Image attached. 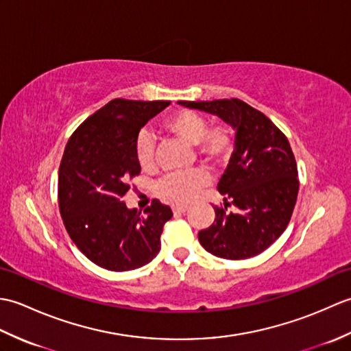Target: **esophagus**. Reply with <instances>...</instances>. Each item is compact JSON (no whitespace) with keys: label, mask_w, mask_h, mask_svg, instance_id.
Returning a JSON list of instances; mask_svg holds the SVG:
<instances>
[{"label":"esophagus","mask_w":351,"mask_h":351,"mask_svg":"<svg viewBox=\"0 0 351 351\" xmlns=\"http://www.w3.org/2000/svg\"><path fill=\"white\" fill-rule=\"evenodd\" d=\"M187 210H189L187 206H173L175 214H184V213H187Z\"/></svg>","instance_id":"esophagus-1"}]
</instances>
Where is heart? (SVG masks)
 Returning <instances> with one entry per match:
<instances>
[{"instance_id":"b5f03b06","label":"heart","mask_w":351,"mask_h":351,"mask_svg":"<svg viewBox=\"0 0 351 351\" xmlns=\"http://www.w3.org/2000/svg\"><path fill=\"white\" fill-rule=\"evenodd\" d=\"M162 128L185 143L196 147L202 160L220 166L232 154V136L225 125L208 126V121L199 111L181 108L162 119ZM136 158L143 170L155 164V140L151 132L140 131L136 140ZM210 182V176L204 170H193L187 173H170L156 184V193L171 204H189L196 197L197 191Z\"/></svg>"}]
</instances>
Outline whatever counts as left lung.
<instances>
[{"instance_id": "8db88e82", "label": "left lung", "mask_w": 351, "mask_h": 351, "mask_svg": "<svg viewBox=\"0 0 351 351\" xmlns=\"http://www.w3.org/2000/svg\"><path fill=\"white\" fill-rule=\"evenodd\" d=\"M180 104L217 114L237 130L234 154L219 182L225 208L214 206V223L199 232L200 244L225 259L258 255L287 229L299 193V171L287 136L241 99ZM230 204L237 206V213H226Z\"/></svg>"}]
</instances>
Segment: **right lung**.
Instances as JSON below:
<instances>
[{
    "label": "right lung",
    "instance_id": "obj_1",
    "mask_svg": "<svg viewBox=\"0 0 351 351\" xmlns=\"http://www.w3.org/2000/svg\"><path fill=\"white\" fill-rule=\"evenodd\" d=\"M170 101L117 98L73 131L58 169V206L71 240L106 270L128 271L158 255L170 208L154 199L137 213L123 197L140 175L136 140L141 126Z\"/></svg>",
    "mask_w": 351,
    "mask_h": 351
}]
</instances>
